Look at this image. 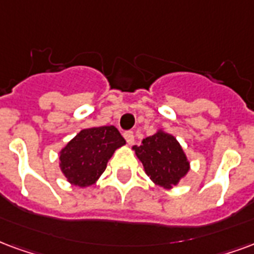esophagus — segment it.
I'll use <instances>...</instances> for the list:
<instances>
[{"label":"esophagus","mask_w":254,"mask_h":254,"mask_svg":"<svg viewBox=\"0 0 254 254\" xmlns=\"http://www.w3.org/2000/svg\"><path fill=\"white\" fill-rule=\"evenodd\" d=\"M124 137H125V140H127V142L129 145H132L133 142H134V134H133V132H130V130L124 133Z\"/></svg>","instance_id":"obj_1"}]
</instances>
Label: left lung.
Segmentation results:
<instances>
[{
	"label": "left lung",
	"instance_id": "8db88e82",
	"mask_svg": "<svg viewBox=\"0 0 254 254\" xmlns=\"http://www.w3.org/2000/svg\"><path fill=\"white\" fill-rule=\"evenodd\" d=\"M145 174L156 186L165 190L174 189L190 171V161L176 137L164 129L146 137L141 145L132 146Z\"/></svg>",
	"mask_w": 254,
	"mask_h": 254
}]
</instances>
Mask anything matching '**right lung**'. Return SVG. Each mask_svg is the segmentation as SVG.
<instances>
[{"label":"right lung","instance_id":"right-lung-1","mask_svg":"<svg viewBox=\"0 0 254 254\" xmlns=\"http://www.w3.org/2000/svg\"><path fill=\"white\" fill-rule=\"evenodd\" d=\"M127 144L116 127L80 130L59 152V167L69 185L86 189L97 183L114 152Z\"/></svg>","mask_w":254,"mask_h":254}]
</instances>
